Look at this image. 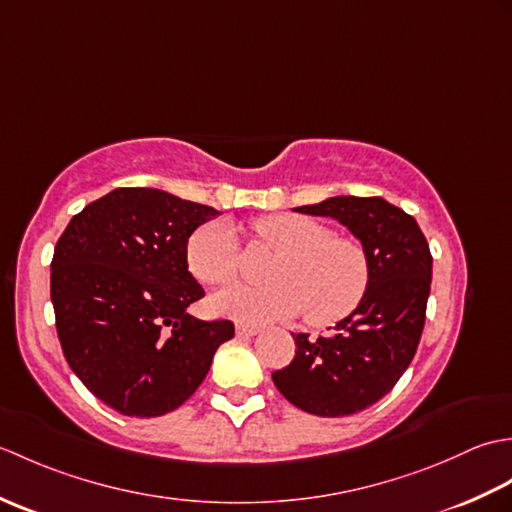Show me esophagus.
Returning a JSON list of instances; mask_svg holds the SVG:
<instances>
[{
    "label": "esophagus",
    "instance_id": "34e87169",
    "mask_svg": "<svg viewBox=\"0 0 512 512\" xmlns=\"http://www.w3.org/2000/svg\"><path fill=\"white\" fill-rule=\"evenodd\" d=\"M235 334H237V336H255V334H259V328H257V325L237 323V325H235Z\"/></svg>",
    "mask_w": 512,
    "mask_h": 512
}]
</instances>
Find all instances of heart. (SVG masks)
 Returning a JSON list of instances; mask_svg holds the SVG:
<instances>
[{"label": "heart", "instance_id": "heart-1", "mask_svg": "<svg viewBox=\"0 0 512 512\" xmlns=\"http://www.w3.org/2000/svg\"><path fill=\"white\" fill-rule=\"evenodd\" d=\"M255 242L277 250L266 268L270 284L233 288L211 299L215 314L266 323L303 317L328 328L361 306L372 281L365 246L354 237L332 235L330 226L292 213H270L253 222ZM187 266L204 286L226 288L239 277V246L231 224L209 222L187 242Z\"/></svg>", "mask_w": 512, "mask_h": 512}]
</instances>
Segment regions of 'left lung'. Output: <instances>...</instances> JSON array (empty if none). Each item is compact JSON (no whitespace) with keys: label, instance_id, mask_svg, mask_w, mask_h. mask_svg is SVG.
Returning <instances> with one entry per match:
<instances>
[{"label":"left lung","instance_id":"left-lung-1","mask_svg":"<svg viewBox=\"0 0 512 512\" xmlns=\"http://www.w3.org/2000/svg\"><path fill=\"white\" fill-rule=\"evenodd\" d=\"M295 211L350 228L367 250L372 281L332 334H292L295 358L273 372V383L314 416H352L389 394L418 350L431 290L429 244L418 222L383 198L336 195Z\"/></svg>","mask_w":512,"mask_h":512}]
</instances>
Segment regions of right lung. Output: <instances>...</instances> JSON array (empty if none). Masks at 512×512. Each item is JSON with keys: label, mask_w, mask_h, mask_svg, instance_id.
<instances>
[{"label": "right lung", "mask_w": 512, "mask_h": 512, "mask_svg": "<svg viewBox=\"0 0 512 512\" xmlns=\"http://www.w3.org/2000/svg\"><path fill=\"white\" fill-rule=\"evenodd\" d=\"M215 215L160 189H114L76 213L54 246L50 299L65 361L123 416L178 409L233 339V321L187 312L204 297L187 242Z\"/></svg>", "instance_id": "add662e5"}]
</instances>
